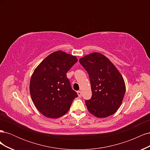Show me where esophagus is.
<instances>
[{"label": "esophagus", "mask_w": 150, "mask_h": 150, "mask_svg": "<svg viewBox=\"0 0 150 150\" xmlns=\"http://www.w3.org/2000/svg\"><path fill=\"white\" fill-rule=\"evenodd\" d=\"M77 93H78V95L79 97L82 96V93H81V92L80 91H78L77 92Z\"/></svg>", "instance_id": "1"}]
</instances>
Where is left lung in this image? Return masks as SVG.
Here are the masks:
<instances>
[{"label":"left lung","instance_id":"left-lung-1","mask_svg":"<svg viewBox=\"0 0 150 150\" xmlns=\"http://www.w3.org/2000/svg\"><path fill=\"white\" fill-rule=\"evenodd\" d=\"M87 71L91 86L92 96L85 100L90 113L105 117L116 112L125 94L123 78L112 63L103 54L93 52L79 59Z\"/></svg>","mask_w":150,"mask_h":150}]
</instances>
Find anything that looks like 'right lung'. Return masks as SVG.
I'll list each match as a JSON object with an SVG mask.
<instances>
[{
    "label": "right lung",
    "instance_id": "right-lung-1",
    "mask_svg": "<svg viewBox=\"0 0 150 150\" xmlns=\"http://www.w3.org/2000/svg\"><path fill=\"white\" fill-rule=\"evenodd\" d=\"M78 61L61 51L54 52L40 62L30 82V93L36 108L45 116L57 118L69 111L78 94L66 73Z\"/></svg>",
    "mask_w": 150,
    "mask_h": 150
}]
</instances>
